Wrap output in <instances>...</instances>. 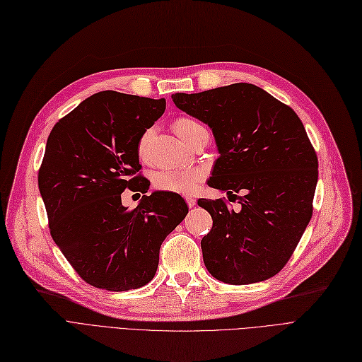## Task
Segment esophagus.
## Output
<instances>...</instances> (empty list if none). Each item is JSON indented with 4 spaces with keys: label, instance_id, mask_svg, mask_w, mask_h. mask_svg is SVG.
I'll list each match as a JSON object with an SVG mask.
<instances>
[{
    "label": "esophagus",
    "instance_id": "esophagus-1",
    "mask_svg": "<svg viewBox=\"0 0 362 362\" xmlns=\"http://www.w3.org/2000/svg\"><path fill=\"white\" fill-rule=\"evenodd\" d=\"M185 202H187V205H189L190 208H193V206L196 205V199L192 197V196H187V197H185Z\"/></svg>",
    "mask_w": 362,
    "mask_h": 362
}]
</instances>
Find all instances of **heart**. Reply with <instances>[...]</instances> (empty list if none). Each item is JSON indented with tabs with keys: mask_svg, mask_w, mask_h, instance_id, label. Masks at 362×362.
I'll use <instances>...</instances> for the list:
<instances>
[{
	"mask_svg": "<svg viewBox=\"0 0 362 362\" xmlns=\"http://www.w3.org/2000/svg\"><path fill=\"white\" fill-rule=\"evenodd\" d=\"M205 129L202 124L192 118H178L173 122V130L181 138V141L185 144L189 139L199 132ZM153 129H148L139 139L138 144V154L141 158L145 157L146 148L149 141H151ZM204 180V170L199 168H184V169H163L154 173L153 182L154 187L161 192L168 193H180V194H192L196 192L199 187V182Z\"/></svg>",
	"mask_w": 362,
	"mask_h": 362,
	"instance_id": "1",
	"label": "heart"
}]
</instances>
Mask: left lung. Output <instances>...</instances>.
Instances as JSON below:
<instances>
[{
    "mask_svg": "<svg viewBox=\"0 0 362 362\" xmlns=\"http://www.w3.org/2000/svg\"><path fill=\"white\" fill-rule=\"evenodd\" d=\"M172 98L213 129L220 157L208 185L241 204L236 213L224 199L197 201L213 217L201 241L206 269L229 284L271 279L288 264L313 214L317 156L300 117L243 82Z\"/></svg>",
    "mask_w": 362,
    "mask_h": 362,
    "instance_id": "left-lung-1",
    "label": "left lung"
}]
</instances>
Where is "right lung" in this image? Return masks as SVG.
Returning a JSON list of instances; mask_svg holds the SVG:
<instances>
[{
    "label": "right lung",
    "mask_w": 362,
    "mask_h": 362,
    "mask_svg": "<svg viewBox=\"0 0 362 362\" xmlns=\"http://www.w3.org/2000/svg\"><path fill=\"white\" fill-rule=\"evenodd\" d=\"M165 98L100 91L49 134L39 189L49 232L79 277L98 289H138L154 277L161 243L189 208L177 193L144 196L124 208V190L146 193L138 144L163 115Z\"/></svg>",
    "instance_id": "add662e5"
}]
</instances>
